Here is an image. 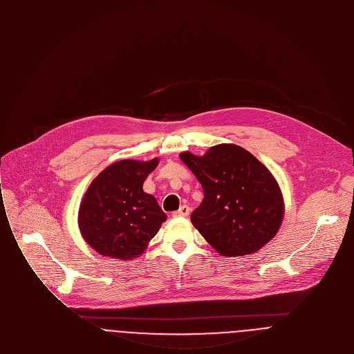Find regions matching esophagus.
Segmentation results:
<instances>
[{"label": "esophagus", "instance_id": "esophagus-1", "mask_svg": "<svg viewBox=\"0 0 354 354\" xmlns=\"http://www.w3.org/2000/svg\"><path fill=\"white\" fill-rule=\"evenodd\" d=\"M189 210H191V209H189L188 205H183V206H180L178 210L173 212V216H174V218H185V216L189 215Z\"/></svg>", "mask_w": 354, "mask_h": 354}]
</instances>
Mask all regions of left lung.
<instances>
[{
  "mask_svg": "<svg viewBox=\"0 0 354 354\" xmlns=\"http://www.w3.org/2000/svg\"><path fill=\"white\" fill-rule=\"evenodd\" d=\"M203 189L191 222L225 257L254 254L277 233L283 196L272 173L248 151L233 144L212 147L203 156L180 155Z\"/></svg>",
  "mask_w": 354,
  "mask_h": 354,
  "instance_id": "8db88e82",
  "label": "left lung"
}]
</instances>
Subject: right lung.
Returning <instances> with one entry per match:
<instances>
[{
	"label": "right lung",
	"instance_id": "add662e5",
	"mask_svg": "<svg viewBox=\"0 0 354 354\" xmlns=\"http://www.w3.org/2000/svg\"><path fill=\"white\" fill-rule=\"evenodd\" d=\"M159 160H121L104 169L81 202L78 223L85 241L100 255L121 261L139 257L167 215L142 188Z\"/></svg>",
	"mask_w": 354,
	"mask_h": 354
}]
</instances>
